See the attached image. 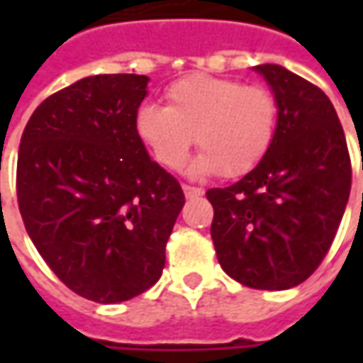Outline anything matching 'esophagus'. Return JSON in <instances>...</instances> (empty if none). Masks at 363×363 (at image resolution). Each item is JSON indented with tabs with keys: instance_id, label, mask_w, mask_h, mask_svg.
<instances>
[{
	"instance_id": "obj_1",
	"label": "esophagus",
	"mask_w": 363,
	"mask_h": 363,
	"mask_svg": "<svg viewBox=\"0 0 363 363\" xmlns=\"http://www.w3.org/2000/svg\"><path fill=\"white\" fill-rule=\"evenodd\" d=\"M182 192L186 198H198L204 194V190L196 189V186H190V184H182Z\"/></svg>"
}]
</instances>
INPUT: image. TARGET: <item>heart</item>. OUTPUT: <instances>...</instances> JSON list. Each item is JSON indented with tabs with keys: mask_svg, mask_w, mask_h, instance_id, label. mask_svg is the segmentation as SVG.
Segmentation results:
<instances>
[{
	"mask_svg": "<svg viewBox=\"0 0 363 363\" xmlns=\"http://www.w3.org/2000/svg\"><path fill=\"white\" fill-rule=\"evenodd\" d=\"M169 104L142 103L134 116L138 138L159 163L179 171L192 142L202 153L192 174L243 177L267 157L278 130L272 91L213 75H189L165 91Z\"/></svg>",
	"mask_w": 363,
	"mask_h": 363,
	"instance_id": "1",
	"label": "heart"
}]
</instances>
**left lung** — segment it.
<instances>
[{"instance_id":"8db88e82","label":"left lung","mask_w":363,"mask_h":363,"mask_svg":"<svg viewBox=\"0 0 363 363\" xmlns=\"http://www.w3.org/2000/svg\"><path fill=\"white\" fill-rule=\"evenodd\" d=\"M278 103L267 157L228 189L206 192L221 268L255 289H289L311 276L348 204L352 169L344 130L319 87L278 64L252 67Z\"/></svg>"}]
</instances>
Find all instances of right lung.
<instances>
[{"label":"right lung","instance_id":"obj_1","mask_svg":"<svg viewBox=\"0 0 363 363\" xmlns=\"http://www.w3.org/2000/svg\"><path fill=\"white\" fill-rule=\"evenodd\" d=\"M147 75L83 77L33 112L17 159L30 241L77 296L120 303L161 278L182 206L179 181L151 161L134 116Z\"/></svg>","mask_w":363,"mask_h":363}]
</instances>
